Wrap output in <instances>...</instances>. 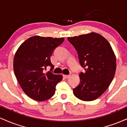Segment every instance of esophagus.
<instances>
[{
  "instance_id": "esophagus-1",
  "label": "esophagus",
  "mask_w": 127,
  "mask_h": 127,
  "mask_svg": "<svg viewBox=\"0 0 127 127\" xmlns=\"http://www.w3.org/2000/svg\"><path fill=\"white\" fill-rule=\"evenodd\" d=\"M63 77H64V78L67 79V78H69V77H70V75H63Z\"/></svg>"
}]
</instances>
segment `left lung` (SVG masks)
<instances>
[{
  "instance_id": "left-lung-1",
  "label": "left lung",
  "mask_w": 127,
  "mask_h": 127,
  "mask_svg": "<svg viewBox=\"0 0 127 127\" xmlns=\"http://www.w3.org/2000/svg\"><path fill=\"white\" fill-rule=\"evenodd\" d=\"M67 39L78 52L80 64L85 70L79 74V84L73 89L74 95L83 101L95 100L105 92L114 78V52L103 36L94 32Z\"/></svg>"
}]
</instances>
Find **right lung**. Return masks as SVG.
<instances>
[{"label": "right lung", "instance_id": "right-lung-1", "mask_svg": "<svg viewBox=\"0 0 127 127\" xmlns=\"http://www.w3.org/2000/svg\"><path fill=\"white\" fill-rule=\"evenodd\" d=\"M64 38L34 36L20 45L14 59V71L23 91L36 101H45L54 95L57 84L62 80L61 75L45 73L48 66H54L50 57Z\"/></svg>", "mask_w": 127, "mask_h": 127}]
</instances>
